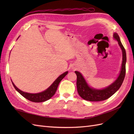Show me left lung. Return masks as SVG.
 I'll return each instance as SVG.
<instances>
[{
	"mask_svg": "<svg viewBox=\"0 0 134 134\" xmlns=\"http://www.w3.org/2000/svg\"><path fill=\"white\" fill-rule=\"evenodd\" d=\"M113 37L118 41V43L122 52V63L119 76L110 86L103 90H96L89 86L82 74L79 71H75V72L77 76V91L79 96L85 100L92 101V102L106 100L111 97L113 94H115L119 90L123 83L126 74V54L125 48L120 41L118 34L115 33L113 34Z\"/></svg>",
	"mask_w": 134,
	"mask_h": 134,
	"instance_id": "8db88e82",
	"label": "left lung"
}]
</instances>
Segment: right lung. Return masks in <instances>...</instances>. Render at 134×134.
I'll return each mask as SVG.
<instances>
[{
	"label": "right lung",
	"instance_id": "add662e5",
	"mask_svg": "<svg viewBox=\"0 0 134 134\" xmlns=\"http://www.w3.org/2000/svg\"><path fill=\"white\" fill-rule=\"evenodd\" d=\"M68 72V71H66L62 75H60L46 90L38 93H35V94L23 92L17 88L13 82H12V84H13L16 91L18 92L25 98L34 102H42L50 99L55 94L61 80L67 75Z\"/></svg>",
	"mask_w": 134,
	"mask_h": 134
}]
</instances>
